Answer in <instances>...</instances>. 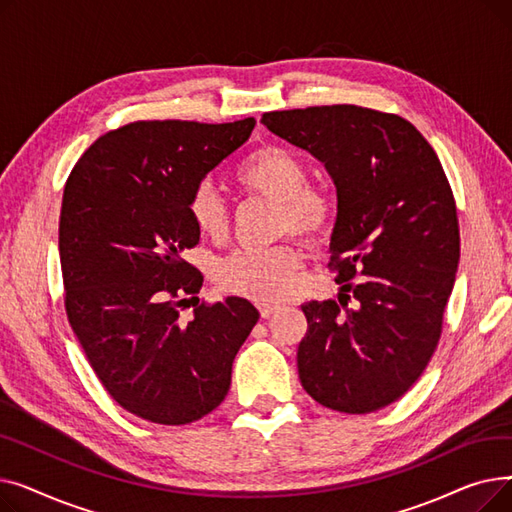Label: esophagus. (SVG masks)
Segmentation results:
<instances>
[{
	"mask_svg": "<svg viewBox=\"0 0 512 512\" xmlns=\"http://www.w3.org/2000/svg\"><path fill=\"white\" fill-rule=\"evenodd\" d=\"M259 307V313H261V317L265 319V317H270V315H274L280 307L278 305H274V303H259L257 305Z\"/></svg>",
	"mask_w": 512,
	"mask_h": 512,
	"instance_id": "esophagus-1",
	"label": "esophagus"
}]
</instances>
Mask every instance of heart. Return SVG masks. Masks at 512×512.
Returning <instances> with one entry per match:
<instances>
[{
    "label": "heart",
    "instance_id": "b5f03b06",
    "mask_svg": "<svg viewBox=\"0 0 512 512\" xmlns=\"http://www.w3.org/2000/svg\"><path fill=\"white\" fill-rule=\"evenodd\" d=\"M240 188L278 203V226L309 240L324 238L334 224L332 195L309 184L303 157L280 145L253 151L234 174ZM188 215L207 238H222L228 230V211L209 182L199 184L188 199ZM301 270V253L288 242L270 249L236 251L215 265L213 278L224 290L253 301H280L294 290Z\"/></svg>",
    "mask_w": 512,
    "mask_h": 512
}]
</instances>
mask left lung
Instances as JSON below:
<instances>
[{"label": "left lung", "instance_id": "obj_1", "mask_svg": "<svg viewBox=\"0 0 512 512\" xmlns=\"http://www.w3.org/2000/svg\"><path fill=\"white\" fill-rule=\"evenodd\" d=\"M261 124L326 166L336 186L330 265L355 299L301 305V384L332 411L388 407L432 359L459 267L440 159L411 122L359 105L270 112Z\"/></svg>", "mask_w": 512, "mask_h": 512}]
</instances>
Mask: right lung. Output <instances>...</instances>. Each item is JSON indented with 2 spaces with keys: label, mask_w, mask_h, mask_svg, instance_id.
<instances>
[{
  "label": "right lung",
  "mask_w": 512,
  "mask_h": 512,
  "mask_svg": "<svg viewBox=\"0 0 512 512\" xmlns=\"http://www.w3.org/2000/svg\"><path fill=\"white\" fill-rule=\"evenodd\" d=\"M253 128V118L132 122L99 137L66 182L68 321L103 388L151 423H193L220 407L232 361L259 319L240 297L180 315L203 286L184 261L199 242L188 199Z\"/></svg>",
  "instance_id": "1"
}]
</instances>
